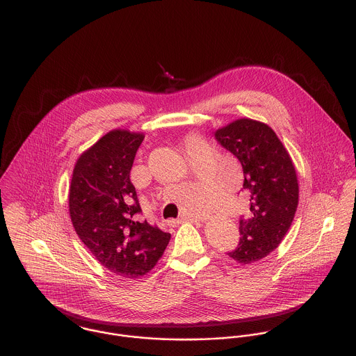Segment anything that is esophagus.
Instances as JSON below:
<instances>
[{
	"label": "esophagus",
	"mask_w": 356,
	"mask_h": 356,
	"mask_svg": "<svg viewBox=\"0 0 356 356\" xmlns=\"http://www.w3.org/2000/svg\"><path fill=\"white\" fill-rule=\"evenodd\" d=\"M188 220H197V216H182L181 219H170L168 225L170 226H178L179 223H184V222H188Z\"/></svg>",
	"instance_id": "esophagus-1"
}]
</instances>
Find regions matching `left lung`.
Here are the masks:
<instances>
[{
	"instance_id": "obj_1",
	"label": "left lung",
	"mask_w": 356,
	"mask_h": 356,
	"mask_svg": "<svg viewBox=\"0 0 356 356\" xmlns=\"http://www.w3.org/2000/svg\"><path fill=\"white\" fill-rule=\"evenodd\" d=\"M216 141L233 153L244 171L243 191L251 216L240 220L238 247L229 256L241 264L273 252L288 233L299 204L293 161L274 130L250 118L233 120L215 131Z\"/></svg>"
}]
</instances>
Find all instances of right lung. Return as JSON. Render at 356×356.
<instances>
[{
    "mask_svg": "<svg viewBox=\"0 0 356 356\" xmlns=\"http://www.w3.org/2000/svg\"><path fill=\"white\" fill-rule=\"evenodd\" d=\"M144 133H106L75 163L68 207L72 226L105 268L124 278L149 273L171 238L147 219L130 171Z\"/></svg>",
    "mask_w": 356,
    "mask_h": 356,
    "instance_id": "obj_1",
    "label": "right lung"
}]
</instances>
